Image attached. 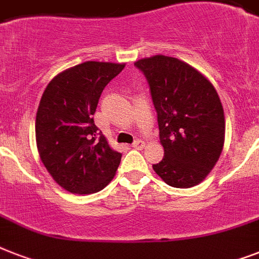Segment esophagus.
Returning <instances> with one entry per match:
<instances>
[{"instance_id": "obj_1", "label": "esophagus", "mask_w": 259, "mask_h": 259, "mask_svg": "<svg viewBox=\"0 0 259 259\" xmlns=\"http://www.w3.org/2000/svg\"><path fill=\"white\" fill-rule=\"evenodd\" d=\"M132 146H133L134 149H142V148H145V142L141 141V140H137Z\"/></svg>"}]
</instances>
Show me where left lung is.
<instances>
[{
  "label": "left lung",
  "mask_w": 259,
  "mask_h": 259,
  "mask_svg": "<svg viewBox=\"0 0 259 259\" xmlns=\"http://www.w3.org/2000/svg\"><path fill=\"white\" fill-rule=\"evenodd\" d=\"M148 79L164 158L153 169L175 188L208 176L225 145V111L212 83L180 59L156 55L134 63Z\"/></svg>",
  "instance_id": "1"
}]
</instances>
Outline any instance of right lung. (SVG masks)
<instances>
[{
  "instance_id": "obj_1",
  "label": "right lung",
  "mask_w": 259,
  "mask_h": 259,
  "mask_svg": "<svg viewBox=\"0 0 259 259\" xmlns=\"http://www.w3.org/2000/svg\"><path fill=\"white\" fill-rule=\"evenodd\" d=\"M125 63L84 62L55 76L36 114V144L42 164L62 188L99 192L115 176L122 154L98 136L94 113L107 83Z\"/></svg>"
}]
</instances>
